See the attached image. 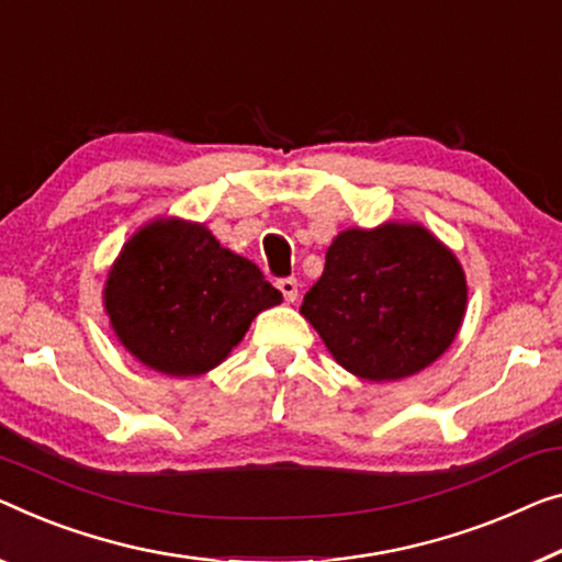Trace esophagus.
I'll list each match as a JSON object with an SVG mask.
<instances>
[{"mask_svg": "<svg viewBox=\"0 0 562 562\" xmlns=\"http://www.w3.org/2000/svg\"><path fill=\"white\" fill-rule=\"evenodd\" d=\"M278 290L282 292V297L288 300V303H295V300H297V280L295 278L278 280Z\"/></svg>", "mask_w": 562, "mask_h": 562, "instance_id": "1", "label": "esophagus"}]
</instances>
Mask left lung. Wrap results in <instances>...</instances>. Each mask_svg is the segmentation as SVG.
<instances>
[{"label": "left lung", "mask_w": 562, "mask_h": 562, "mask_svg": "<svg viewBox=\"0 0 562 562\" xmlns=\"http://www.w3.org/2000/svg\"><path fill=\"white\" fill-rule=\"evenodd\" d=\"M467 280L422 224L389 222L333 239L303 313L346 371L396 381L424 371L457 338Z\"/></svg>", "instance_id": "1"}]
</instances>
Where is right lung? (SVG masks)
Instances as JSON below:
<instances>
[{
	"label": "right lung",
	"instance_id": "obj_1",
	"mask_svg": "<svg viewBox=\"0 0 562 562\" xmlns=\"http://www.w3.org/2000/svg\"><path fill=\"white\" fill-rule=\"evenodd\" d=\"M103 303L133 358L166 375H201L220 366L282 295L204 224L156 220L123 245Z\"/></svg>",
	"mask_w": 562,
	"mask_h": 562
}]
</instances>
